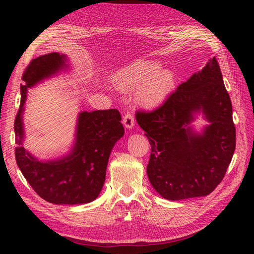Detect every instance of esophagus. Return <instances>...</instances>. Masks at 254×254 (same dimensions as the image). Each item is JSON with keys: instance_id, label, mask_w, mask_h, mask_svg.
Returning a JSON list of instances; mask_svg holds the SVG:
<instances>
[{"instance_id": "1", "label": "esophagus", "mask_w": 254, "mask_h": 254, "mask_svg": "<svg viewBox=\"0 0 254 254\" xmlns=\"http://www.w3.org/2000/svg\"><path fill=\"white\" fill-rule=\"evenodd\" d=\"M123 126L126 127L127 128H132L134 127V118H133V115H131L130 113L126 114L123 117Z\"/></svg>"}]
</instances>
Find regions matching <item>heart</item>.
<instances>
[{
	"label": "heart",
	"instance_id": "heart-1",
	"mask_svg": "<svg viewBox=\"0 0 254 254\" xmlns=\"http://www.w3.org/2000/svg\"><path fill=\"white\" fill-rule=\"evenodd\" d=\"M114 83L122 92L134 91V101L145 109L163 104L176 87V74L161 68L157 60L137 59L114 75Z\"/></svg>",
	"mask_w": 254,
	"mask_h": 254
}]
</instances>
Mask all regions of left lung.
Returning a JSON list of instances; mask_svg holds the SVG:
<instances>
[{"mask_svg": "<svg viewBox=\"0 0 254 254\" xmlns=\"http://www.w3.org/2000/svg\"><path fill=\"white\" fill-rule=\"evenodd\" d=\"M198 114L209 122L200 132L191 126ZM135 118L151 145L149 182L163 198L207 196L224 178L235 150V127L216 58L159 109L137 112Z\"/></svg>", "mask_w": 254, "mask_h": 254, "instance_id": "left-lung-1", "label": "left lung"}]
</instances>
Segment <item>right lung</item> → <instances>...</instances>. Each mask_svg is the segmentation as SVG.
Returning <instances> with one entry per match:
<instances>
[{"label":"right lung","mask_w":254,"mask_h":254,"mask_svg":"<svg viewBox=\"0 0 254 254\" xmlns=\"http://www.w3.org/2000/svg\"><path fill=\"white\" fill-rule=\"evenodd\" d=\"M66 55L50 53L33 59L23 72L21 103L14 122L15 160L34 191L51 204H87L96 199L105 182L107 162L124 135L121 114L115 109L80 112L75 141L65 156L40 160L24 149L23 112L28 89L69 69Z\"/></svg>","instance_id":"add662e5"}]
</instances>
